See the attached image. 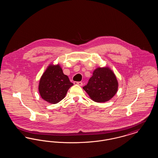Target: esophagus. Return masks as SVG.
I'll list each match as a JSON object with an SVG mask.
<instances>
[{"instance_id":"obj_1","label":"esophagus","mask_w":158,"mask_h":158,"mask_svg":"<svg viewBox=\"0 0 158 158\" xmlns=\"http://www.w3.org/2000/svg\"><path fill=\"white\" fill-rule=\"evenodd\" d=\"M75 85H78L79 86H82L83 83L82 82H74Z\"/></svg>"}]
</instances>
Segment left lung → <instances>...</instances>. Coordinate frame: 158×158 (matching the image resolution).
<instances>
[{
    "instance_id": "left-lung-1",
    "label": "left lung",
    "mask_w": 158,
    "mask_h": 158,
    "mask_svg": "<svg viewBox=\"0 0 158 158\" xmlns=\"http://www.w3.org/2000/svg\"><path fill=\"white\" fill-rule=\"evenodd\" d=\"M83 89L92 101L105 102L113 98L117 92L118 82L110 68L99 67L94 70L89 82Z\"/></svg>"
}]
</instances>
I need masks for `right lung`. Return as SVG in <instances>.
<instances>
[{
    "label": "right lung",
    "mask_w": 158,
    "mask_h": 158,
    "mask_svg": "<svg viewBox=\"0 0 158 158\" xmlns=\"http://www.w3.org/2000/svg\"><path fill=\"white\" fill-rule=\"evenodd\" d=\"M73 85L68 76L63 73L60 64H50L40 79L38 91L43 99L54 104L65 97Z\"/></svg>",
    "instance_id": "add662e5"
}]
</instances>
